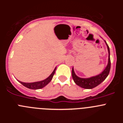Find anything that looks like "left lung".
<instances>
[{"mask_svg": "<svg viewBox=\"0 0 123 123\" xmlns=\"http://www.w3.org/2000/svg\"><path fill=\"white\" fill-rule=\"evenodd\" d=\"M107 48L108 51V65L104 69V71L101 73L100 74L95 76L94 77H91L90 78H81L77 76L76 74L74 73L73 68L72 69V77L74 81L77 85L81 87L84 89H92V88L95 87L100 84L102 83L103 81L108 76L109 74L110 70L111 67V62H110V49L108 44H106Z\"/></svg>", "mask_w": 123, "mask_h": 123, "instance_id": "obj_1", "label": "left lung"}]
</instances>
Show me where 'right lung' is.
<instances>
[{"label": "right lung", "mask_w": 123, "mask_h": 123, "mask_svg": "<svg viewBox=\"0 0 123 123\" xmlns=\"http://www.w3.org/2000/svg\"><path fill=\"white\" fill-rule=\"evenodd\" d=\"M55 70H56V68L54 70V71L50 75L47 79H44L43 81H39V82H31V83H26V82H23L21 81H19L21 84L25 86L26 87L31 89H39L41 88H43L45 87V86L47 85L51 81L52 79V78L54 76V74L55 73Z\"/></svg>", "instance_id": "1"}]
</instances>
